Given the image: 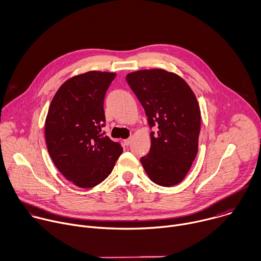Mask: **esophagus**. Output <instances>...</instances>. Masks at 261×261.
Instances as JSON below:
<instances>
[{
	"mask_svg": "<svg viewBox=\"0 0 261 261\" xmlns=\"http://www.w3.org/2000/svg\"><path fill=\"white\" fill-rule=\"evenodd\" d=\"M123 143H124V145H125V146H128V145H130V143H132V138L124 140V141H123Z\"/></svg>",
	"mask_w": 261,
	"mask_h": 261,
	"instance_id": "obj_1",
	"label": "esophagus"
}]
</instances>
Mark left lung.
Listing matches in <instances>:
<instances>
[{
    "instance_id": "obj_1",
    "label": "left lung",
    "mask_w": 261,
    "mask_h": 261,
    "mask_svg": "<svg viewBox=\"0 0 261 261\" xmlns=\"http://www.w3.org/2000/svg\"><path fill=\"white\" fill-rule=\"evenodd\" d=\"M148 117L151 147L141 164L155 184H179L194 161L200 130V110L195 94L179 75L163 69L140 70L126 75Z\"/></svg>"
}]
</instances>
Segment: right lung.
<instances>
[{"label":"right lung","instance_id":"right-lung-1","mask_svg":"<svg viewBox=\"0 0 261 261\" xmlns=\"http://www.w3.org/2000/svg\"><path fill=\"white\" fill-rule=\"evenodd\" d=\"M115 73L90 71L59 88L45 120L50 158L62 175L80 188H91L112 172L123 149L105 126L103 98Z\"/></svg>","mask_w":261,"mask_h":261}]
</instances>
